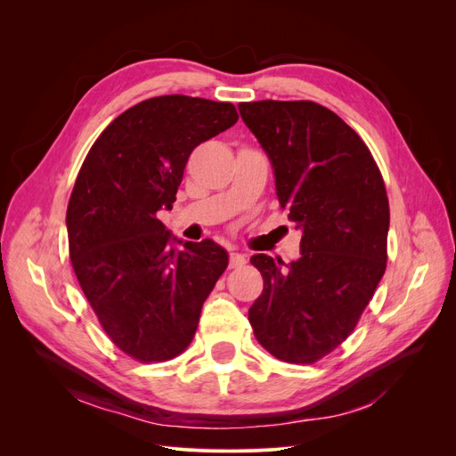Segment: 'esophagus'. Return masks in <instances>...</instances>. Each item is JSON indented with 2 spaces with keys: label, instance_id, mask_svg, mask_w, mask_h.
<instances>
[{
  "label": "esophagus",
  "instance_id": "esophagus-1",
  "mask_svg": "<svg viewBox=\"0 0 456 456\" xmlns=\"http://www.w3.org/2000/svg\"><path fill=\"white\" fill-rule=\"evenodd\" d=\"M247 262V256L241 253H232L230 255V268H240Z\"/></svg>",
  "mask_w": 456,
  "mask_h": 456
}]
</instances>
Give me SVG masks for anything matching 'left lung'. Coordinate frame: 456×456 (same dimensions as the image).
<instances>
[{
    "label": "left lung",
    "instance_id": "1",
    "mask_svg": "<svg viewBox=\"0 0 456 456\" xmlns=\"http://www.w3.org/2000/svg\"><path fill=\"white\" fill-rule=\"evenodd\" d=\"M238 110L272 163L281 209L302 232L289 266L251 256L265 289L249 323L278 360L314 363L348 338L384 275L382 175L360 134L322 104L258 101Z\"/></svg>",
    "mask_w": 456,
    "mask_h": 456
}]
</instances>
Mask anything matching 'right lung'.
<instances>
[{"instance_id":"1","label":"right lung","mask_w":456,"mask_h":456,"mask_svg":"<svg viewBox=\"0 0 456 456\" xmlns=\"http://www.w3.org/2000/svg\"><path fill=\"white\" fill-rule=\"evenodd\" d=\"M238 118L230 102L154 96L110 123L81 165L66 211L70 260L104 333L133 360L183 354L228 266L218 243L176 240L158 213L173 207L191 150Z\"/></svg>"}]
</instances>
